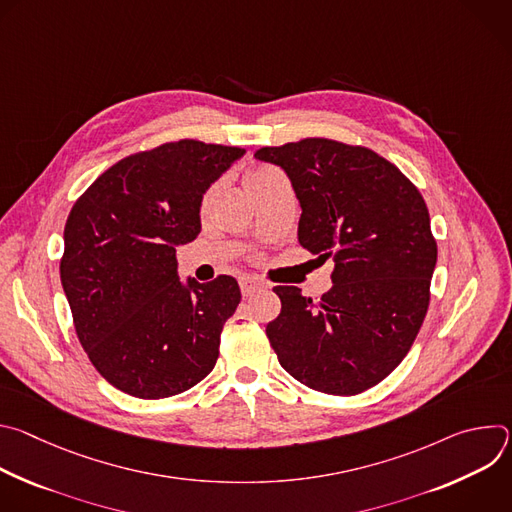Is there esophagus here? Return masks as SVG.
<instances>
[{
	"mask_svg": "<svg viewBox=\"0 0 512 512\" xmlns=\"http://www.w3.org/2000/svg\"><path fill=\"white\" fill-rule=\"evenodd\" d=\"M259 289H263V283L259 279H255V277H243L241 279V294L245 298H251L253 294H257Z\"/></svg>",
	"mask_w": 512,
	"mask_h": 512,
	"instance_id": "1",
	"label": "esophagus"
}]
</instances>
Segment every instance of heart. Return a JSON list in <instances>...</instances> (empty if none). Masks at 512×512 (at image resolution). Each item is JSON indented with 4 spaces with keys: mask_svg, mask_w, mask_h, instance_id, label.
<instances>
[{
    "mask_svg": "<svg viewBox=\"0 0 512 512\" xmlns=\"http://www.w3.org/2000/svg\"><path fill=\"white\" fill-rule=\"evenodd\" d=\"M275 176H279L275 170H271V168H259V170H253V172L247 174L245 184H247V188H249V186H253V184L267 182V180H271V178H275ZM208 196H210V194H208Z\"/></svg>",
    "mask_w": 512,
    "mask_h": 512,
    "instance_id": "obj_1",
    "label": "heart"
}]
</instances>
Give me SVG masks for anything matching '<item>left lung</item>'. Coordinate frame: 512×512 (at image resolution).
<instances>
[{
  "mask_svg": "<svg viewBox=\"0 0 512 512\" xmlns=\"http://www.w3.org/2000/svg\"><path fill=\"white\" fill-rule=\"evenodd\" d=\"M255 158L294 186L300 245L334 259L320 302L294 285L273 287L281 312L267 338L277 360L310 389L367 391L405 358L429 306L437 247L427 206L399 168L358 145L312 137Z\"/></svg>",
  "mask_w": 512,
  "mask_h": 512,
  "instance_id": "obj_1",
  "label": "left lung"
}]
</instances>
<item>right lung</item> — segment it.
<instances>
[{
    "mask_svg": "<svg viewBox=\"0 0 512 512\" xmlns=\"http://www.w3.org/2000/svg\"><path fill=\"white\" fill-rule=\"evenodd\" d=\"M245 150L182 139L129 156L72 206L60 281L93 367L119 391L164 399L218 358L241 291L178 275L176 249L200 233L202 196Z\"/></svg>",
    "mask_w": 512,
    "mask_h": 512,
    "instance_id": "right-lung-1",
    "label": "right lung"
}]
</instances>
